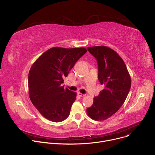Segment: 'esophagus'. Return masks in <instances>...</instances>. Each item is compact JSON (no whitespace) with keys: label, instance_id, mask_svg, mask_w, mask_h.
<instances>
[{"label":"esophagus","instance_id":"obj_1","mask_svg":"<svg viewBox=\"0 0 155 155\" xmlns=\"http://www.w3.org/2000/svg\"><path fill=\"white\" fill-rule=\"evenodd\" d=\"M78 95L80 97H84V96H85V94H81V93H78Z\"/></svg>","mask_w":155,"mask_h":155}]
</instances>
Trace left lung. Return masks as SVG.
<instances>
[{
	"mask_svg": "<svg viewBox=\"0 0 155 155\" xmlns=\"http://www.w3.org/2000/svg\"><path fill=\"white\" fill-rule=\"evenodd\" d=\"M87 49L97 61L98 79L104 88L94 97L93 105L86 112L91 119L103 121L115 114L124 104L131 78L124 62L114 50L105 46Z\"/></svg>",
	"mask_w": 155,
	"mask_h": 155,
	"instance_id": "obj_1",
	"label": "left lung"
}]
</instances>
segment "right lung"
Wrapping results in <instances>:
<instances>
[{
    "label": "right lung",
    "mask_w": 155,
    "mask_h": 155,
    "mask_svg": "<svg viewBox=\"0 0 155 155\" xmlns=\"http://www.w3.org/2000/svg\"><path fill=\"white\" fill-rule=\"evenodd\" d=\"M85 48H51L32 64L28 75L29 95L32 104L46 119L61 122L67 118L77 93L61 84Z\"/></svg>",
    "instance_id": "obj_1"
}]
</instances>
